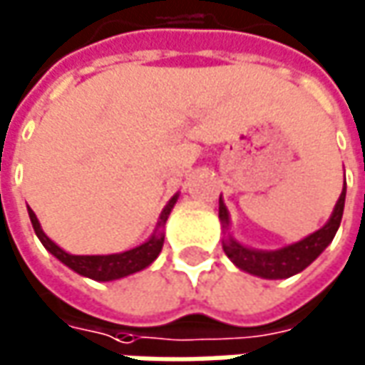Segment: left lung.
I'll return each instance as SVG.
<instances>
[{"mask_svg": "<svg viewBox=\"0 0 365 365\" xmlns=\"http://www.w3.org/2000/svg\"><path fill=\"white\" fill-rule=\"evenodd\" d=\"M344 203H346V185L339 193V200L331 215H329L328 224L319 227L318 232L296 242V244L286 245L282 250H274V252H262V250L245 247L240 242H235L232 235H227L222 242L225 255L240 269H244L252 276L264 277V279H284V277L296 276L302 269H306L331 244V240H334V235L341 224ZM220 220H222L224 230H227L230 227V214H227V207H225L222 197H220Z\"/></svg>", "mask_w": 365, "mask_h": 365, "instance_id": "1", "label": "left lung"}]
</instances>
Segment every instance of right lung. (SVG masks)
Listing matches in <instances>:
<instances>
[{
    "instance_id": "right-lung-1",
    "label": "right lung",
    "mask_w": 365,
    "mask_h": 365,
    "mask_svg": "<svg viewBox=\"0 0 365 365\" xmlns=\"http://www.w3.org/2000/svg\"><path fill=\"white\" fill-rule=\"evenodd\" d=\"M178 202V193L173 195L172 200L168 202V205L163 207L160 222L155 225V232L151 235L148 242H143L133 250L121 252V254H110V255H71L68 252H63L58 244H53L41 230V225L37 222L36 214L31 207H27V214L31 220V225L36 230V235L39 237V242L43 244L49 254H53L58 257L61 264H66L69 269H73L79 276H86L89 279L96 282H111V279H120V277L131 276L135 272H141L143 267H148L160 255L163 247V225L168 222V215L173 210V205Z\"/></svg>"
}]
</instances>
